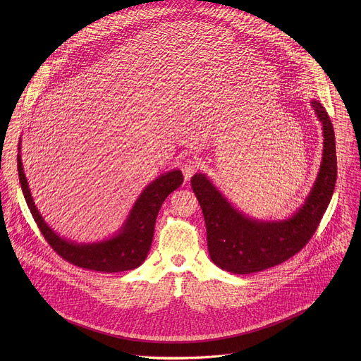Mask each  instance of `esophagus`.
<instances>
[{
  "label": "esophagus",
  "instance_id": "1",
  "mask_svg": "<svg viewBox=\"0 0 361 361\" xmlns=\"http://www.w3.org/2000/svg\"><path fill=\"white\" fill-rule=\"evenodd\" d=\"M182 172H183V176H185V180H189L197 171L199 168V162L195 161V159H186L183 164H182Z\"/></svg>",
  "mask_w": 361,
  "mask_h": 361
}]
</instances>
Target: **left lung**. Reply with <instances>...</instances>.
<instances>
[{"mask_svg":"<svg viewBox=\"0 0 361 361\" xmlns=\"http://www.w3.org/2000/svg\"><path fill=\"white\" fill-rule=\"evenodd\" d=\"M322 123L324 152L318 176L305 204L283 221H257L238 211L203 173L192 178L202 206L209 257L233 274H253L275 267L299 253L315 233L331 202L336 183V147L334 126L326 109L312 100Z\"/></svg>","mask_w":361,"mask_h":361,"instance_id":"obj_1","label":"left lung"}]
</instances>
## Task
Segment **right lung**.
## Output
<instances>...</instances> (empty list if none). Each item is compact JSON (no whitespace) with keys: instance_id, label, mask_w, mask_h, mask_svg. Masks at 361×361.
<instances>
[{"instance_id":"add662e5","label":"right lung","mask_w":361,"mask_h":361,"mask_svg":"<svg viewBox=\"0 0 361 361\" xmlns=\"http://www.w3.org/2000/svg\"><path fill=\"white\" fill-rule=\"evenodd\" d=\"M18 150L20 152V142ZM18 173L27 207L54 252L73 265L100 272H121L135 269L143 264L152 247L158 211L164 200L183 182L179 169L158 176L136 200L118 235L99 243L78 245L56 235L39 214L23 172L20 154H18Z\"/></svg>"}]
</instances>
